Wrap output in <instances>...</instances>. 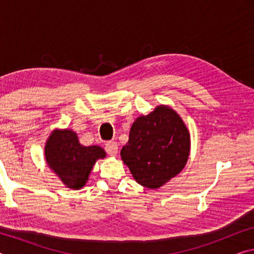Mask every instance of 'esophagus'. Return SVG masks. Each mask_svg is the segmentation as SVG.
I'll return each mask as SVG.
<instances>
[{
	"instance_id": "1",
	"label": "esophagus",
	"mask_w": 254,
	"mask_h": 254,
	"mask_svg": "<svg viewBox=\"0 0 254 254\" xmlns=\"http://www.w3.org/2000/svg\"><path fill=\"white\" fill-rule=\"evenodd\" d=\"M105 151L110 156H117L118 153V144L115 142H107L105 143Z\"/></svg>"
}]
</instances>
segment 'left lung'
<instances>
[{
  "instance_id": "left-lung-1",
  "label": "left lung",
  "mask_w": 254,
  "mask_h": 254,
  "mask_svg": "<svg viewBox=\"0 0 254 254\" xmlns=\"http://www.w3.org/2000/svg\"><path fill=\"white\" fill-rule=\"evenodd\" d=\"M189 143L188 130L179 115L159 106L132 124L121 157L137 183L158 188L183 170Z\"/></svg>"
}]
</instances>
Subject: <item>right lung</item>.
I'll return each instance as SVG.
<instances>
[{"mask_svg":"<svg viewBox=\"0 0 254 254\" xmlns=\"http://www.w3.org/2000/svg\"><path fill=\"white\" fill-rule=\"evenodd\" d=\"M46 160L67 187L80 189L88 179L94 163L105 151L96 145L84 147L70 130L55 131L47 141Z\"/></svg>","mask_w":254,"mask_h":254,"instance_id":"add662e5","label":"right lung"}]
</instances>
